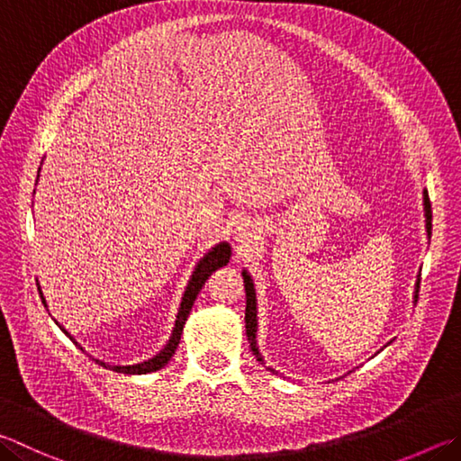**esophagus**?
I'll use <instances>...</instances> for the list:
<instances>
[{"mask_svg": "<svg viewBox=\"0 0 461 461\" xmlns=\"http://www.w3.org/2000/svg\"><path fill=\"white\" fill-rule=\"evenodd\" d=\"M256 240V230L249 223H241L238 231H236V241L241 248H248L249 244H254Z\"/></svg>", "mask_w": 461, "mask_h": 461, "instance_id": "34e87169", "label": "esophagus"}]
</instances>
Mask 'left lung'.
<instances>
[{"label":"left lung","instance_id":"1","mask_svg":"<svg viewBox=\"0 0 461 461\" xmlns=\"http://www.w3.org/2000/svg\"><path fill=\"white\" fill-rule=\"evenodd\" d=\"M423 212H425V231H428V238H431V203H429L428 191H423ZM241 276H244V288H246V334H248V342H249V347H252V353L256 355L258 361L266 365L264 358H262V353H259V348H258V300H256L254 280H252V276H249L248 270L241 272ZM417 292H420V278H417V286H415V292H413L415 303H417V296H420ZM266 369L276 373L272 366H266ZM276 375H278V373H276Z\"/></svg>","mask_w":461,"mask_h":461}]
</instances>
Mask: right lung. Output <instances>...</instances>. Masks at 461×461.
Listing matches in <instances>:
<instances>
[{"label":"right lung","mask_w":461,"mask_h":461,"mask_svg":"<svg viewBox=\"0 0 461 461\" xmlns=\"http://www.w3.org/2000/svg\"><path fill=\"white\" fill-rule=\"evenodd\" d=\"M230 256H231V246L228 244V241H220V244H215L195 264V270H194V274H191V278H189L187 286H185V292H183V298H181V304H179V311H177V318H175V326H173V330H171V337H169V340H167V345L161 350H158L155 357H150V358H147V361L135 363V365H108L104 361H98V358H95V361L100 366H104V369H111V371H116V373H124V375H147V373H155L158 369H163V366L169 363L171 357L175 355V348H177L179 340H181L183 326H185V321H187V316L191 312V306H194L195 298L199 294V290L203 288L205 280L217 270V267L228 266ZM38 290H40V286H38ZM40 294H41V290H40ZM41 303H44V306L48 308L44 294H41ZM58 326H60V324H58ZM60 330L66 334V337H70V332L66 330L64 326H60ZM70 340L77 342L72 337H70ZM77 345H78V342H77Z\"/></svg>","instance_id":"right-lung-1"}]
</instances>
